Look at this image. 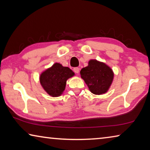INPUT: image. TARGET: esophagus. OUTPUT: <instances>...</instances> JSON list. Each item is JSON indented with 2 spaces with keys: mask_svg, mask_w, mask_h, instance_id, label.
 Wrapping results in <instances>:
<instances>
[{
  "mask_svg": "<svg viewBox=\"0 0 150 150\" xmlns=\"http://www.w3.org/2000/svg\"><path fill=\"white\" fill-rule=\"evenodd\" d=\"M73 71H74L75 73H79V67H74V68H73Z\"/></svg>",
  "mask_w": 150,
  "mask_h": 150,
  "instance_id": "obj_1",
  "label": "esophagus"
}]
</instances>
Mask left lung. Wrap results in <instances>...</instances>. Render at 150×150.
I'll list each match as a JSON object with an SVG mask.
<instances>
[{
    "instance_id": "8db88e82",
    "label": "left lung",
    "mask_w": 150,
    "mask_h": 150,
    "mask_svg": "<svg viewBox=\"0 0 150 150\" xmlns=\"http://www.w3.org/2000/svg\"><path fill=\"white\" fill-rule=\"evenodd\" d=\"M80 74L91 93L95 95L105 93L114 77L112 70L105 63L96 60L89 61L88 65L81 70Z\"/></svg>"
}]
</instances>
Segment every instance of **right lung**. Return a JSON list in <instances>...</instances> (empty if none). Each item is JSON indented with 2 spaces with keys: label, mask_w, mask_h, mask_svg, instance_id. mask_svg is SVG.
Instances as JSON below:
<instances>
[{
  "label": "right lung",
  "mask_w": 150,
  "mask_h": 150,
  "mask_svg": "<svg viewBox=\"0 0 150 150\" xmlns=\"http://www.w3.org/2000/svg\"><path fill=\"white\" fill-rule=\"evenodd\" d=\"M74 73L69 67H63L59 63H55L50 69L40 75V83L50 96H60L65 90L66 81L73 77Z\"/></svg>",
  "instance_id": "right-lung-1"
}]
</instances>
